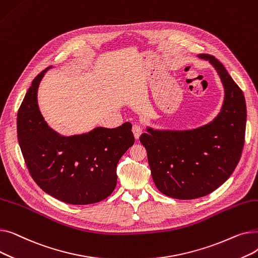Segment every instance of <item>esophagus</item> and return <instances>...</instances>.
<instances>
[{
  "label": "esophagus",
  "instance_id": "1",
  "mask_svg": "<svg viewBox=\"0 0 258 258\" xmlns=\"http://www.w3.org/2000/svg\"><path fill=\"white\" fill-rule=\"evenodd\" d=\"M133 133H134V136L136 139H139L140 135L142 134V127L139 125V124H134L133 125V128H132Z\"/></svg>",
  "mask_w": 258,
  "mask_h": 258
}]
</instances>
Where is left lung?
I'll return each mask as SVG.
<instances>
[{
  "label": "left lung",
  "mask_w": 258,
  "mask_h": 258,
  "mask_svg": "<svg viewBox=\"0 0 258 258\" xmlns=\"http://www.w3.org/2000/svg\"><path fill=\"white\" fill-rule=\"evenodd\" d=\"M198 56L214 67L223 84L225 97L219 115L194 130L147 127L140 137L155 185L163 195L179 200L207 196L224 184L245 143L247 108L242 91L214 56Z\"/></svg>",
  "instance_id": "8db88e82"
}]
</instances>
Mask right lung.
I'll use <instances>...</instances> for the list:
<instances>
[{
  "label": "right lung",
  "mask_w": 258,
  "mask_h": 258,
  "mask_svg": "<svg viewBox=\"0 0 258 258\" xmlns=\"http://www.w3.org/2000/svg\"><path fill=\"white\" fill-rule=\"evenodd\" d=\"M52 66L32 81L18 112V140L32 179L43 190L72 205H89L110 196L117 184L120 158L134 144L132 124L95 127L64 137L40 114L37 90Z\"/></svg>",
  "instance_id": "obj_1"
}]
</instances>
